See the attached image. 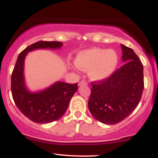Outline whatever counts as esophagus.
I'll return each mask as SVG.
<instances>
[{
  "instance_id": "esophagus-1",
  "label": "esophagus",
  "mask_w": 158,
  "mask_h": 158,
  "mask_svg": "<svg viewBox=\"0 0 158 158\" xmlns=\"http://www.w3.org/2000/svg\"><path fill=\"white\" fill-rule=\"evenodd\" d=\"M87 84H88V83H87L85 80H81L79 82V86H81V85H87Z\"/></svg>"
}]
</instances>
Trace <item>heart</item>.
Wrapping results in <instances>:
<instances>
[{"label": "heart", "mask_w": 158, "mask_h": 158, "mask_svg": "<svg viewBox=\"0 0 158 158\" xmlns=\"http://www.w3.org/2000/svg\"><path fill=\"white\" fill-rule=\"evenodd\" d=\"M118 64V55L112 49L105 50L94 48L79 52L75 64L81 70H89L88 75L92 80L101 81L110 77Z\"/></svg>", "instance_id": "obj_1"}]
</instances>
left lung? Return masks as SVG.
Listing matches in <instances>:
<instances>
[{
  "instance_id": "left-lung-1",
  "label": "left lung",
  "mask_w": 158,
  "mask_h": 158,
  "mask_svg": "<svg viewBox=\"0 0 158 158\" xmlns=\"http://www.w3.org/2000/svg\"><path fill=\"white\" fill-rule=\"evenodd\" d=\"M121 47L125 64L110 77L91 82L88 108L94 118L107 125L128 117L138 106L144 88L142 62L131 48Z\"/></svg>"
}]
</instances>
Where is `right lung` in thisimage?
<instances>
[{
  "mask_svg": "<svg viewBox=\"0 0 158 158\" xmlns=\"http://www.w3.org/2000/svg\"><path fill=\"white\" fill-rule=\"evenodd\" d=\"M60 41H40L23 50L19 55L11 77V90L13 100L25 117L36 123H49L62 117L69 102L78 89L77 83L56 81L39 92L32 93L27 88L23 77L24 59L27 52L35 49H57Z\"/></svg>",
  "mask_w": 158,
  "mask_h": 158,
  "instance_id": "right-lung-1",
  "label": "right lung"
}]
</instances>
